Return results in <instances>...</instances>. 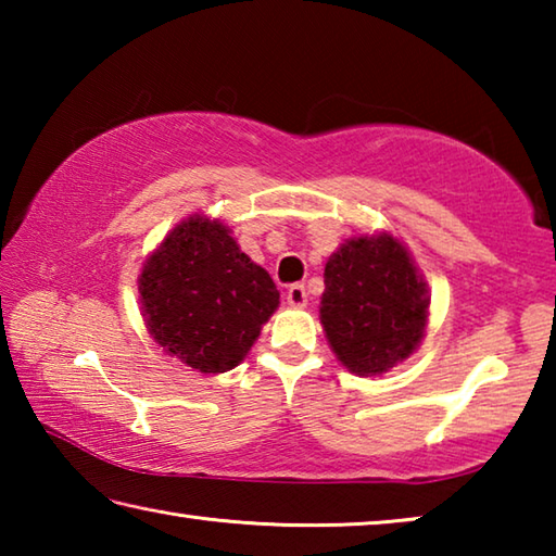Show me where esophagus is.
<instances>
[{
  "label": "esophagus",
  "instance_id": "esophagus-1",
  "mask_svg": "<svg viewBox=\"0 0 556 556\" xmlns=\"http://www.w3.org/2000/svg\"><path fill=\"white\" fill-rule=\"evenodd\" d=\"M285 299H287V304H289V306H294V308H304V306H306V301H308L304 285H291V287L285 291Z\"/></svg>",
  "mask_w": 556,
  "mask_h": 556
}]
</instances>
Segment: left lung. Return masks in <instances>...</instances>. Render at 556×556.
<instances>
[{
  "label": "left lung",
  "mask_w": 556,
  "mask_h": 556,
  "mask_svg": "<svg viewBox=\"0 0 556 556\" xmlns=\"http://www.w3.org/2000/svg\"><path fill=\"white\" fill-rule=\"evenodd\" d=\"M321 324L331 351L355 375H382L421 343L429 289L390 232L345 240L324 269Z\"/></svg>",
  "instance_id": "obj_1"
}]
</instances>
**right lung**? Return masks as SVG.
I'll return each mask as SVG.
<instances>
[{"mask_svg": "<svg viewBox=\"0 0 556 556\" xmlns=\"http://www.w3.org/2000/svg\"><path fill=\"white\" fill-rule=\"evenodd\" d=\"M139 304L159 348L203 375L232 370L279 306L267 269L228 225L191 215L166 235L139 275Z\"/></svg>", "mask_w": 556, "mask_h": 556, "instance_id": "add662e5", "label": "right lung"}]
</instances>
